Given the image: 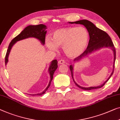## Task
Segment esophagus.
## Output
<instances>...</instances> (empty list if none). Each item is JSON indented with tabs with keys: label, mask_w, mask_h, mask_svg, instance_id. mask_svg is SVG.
I'll use <instances>...</instances> for the list:
<instances>
[{
	"label": "esophagus",
	"mask_w": 120,
	"mask_h": 120,
	"mask_svg": "<svg viewBox=\"0 0 120 120\" xmlns=\"http://www.w3.org/2000/svg\"><path fill=\"white\" fill-rule=\"evenodd\" d=\"M65 60H60L58 61V63L59 64H64L65 63Z\"/></svg>",
	"instance_id": "obj_1"
}]
</instances>
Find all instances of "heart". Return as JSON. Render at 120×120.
Wrapping results in <instances>:
<instances>
[{
	"label": "heart",
	"mask_w": 120,
	"mask_h": 120,
	"mask_svg": "<svg viewBox=\"0 0 120 120\" xmlns=\"http://www.w3.org/2000/svg\"><path fill=\"white\" fill-rule=\"evenodd\" d=\"M89 38V31L86 27L72 26L55 31L52 39L46 37L45 43L47 47L52 51H56L57 46H63V51L68 56L75 57L84 51Z\"/></svg>",
	"instance_id": "b5f03b06"
}]
</instances>
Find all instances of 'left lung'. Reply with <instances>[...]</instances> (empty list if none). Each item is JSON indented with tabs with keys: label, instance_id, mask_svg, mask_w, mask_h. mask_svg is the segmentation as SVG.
Masks as SVG:
<instances>
[{
	"label": "left lung",
	"instance_id": "obj_1",
	"mask_svg": "<svg viewBox=\"0 0 120 120\" xmlns=\"http://www.w3.org/2000/svg\"><path fill=\"white\" fill-rule=\"evenodd\" d=\"M69 23L71 24H82L85 27H86L88 31H89V35H90V39L88 43V46L86 48V49L79 56L75 58L74 61L76 60H81L82 58L86 56L89 53H91L93 51H94L95 50L100 49V48L103 47H108L110 48L113 51L114 56V64H113V70L110 76H109L108 79L103 83L101 86H94V87H89V88H84L83 86H81L79 85H78L75 82L74 79H73V67L72 65L70 66V70L71 73V76L74 81V83L78 87L81 88L82 89L85 90H90L95 89H98V88H101L105 84V83L107 82V81L109 80L112 75L113 74L114 70V66H115V62L116 60V50L115 46H114L113 43L111 39L110 36H109L108 34H107L105 31L101 30L98 29L94 24L93 22L89 21L88 20H81L79 21L75 22H69Z\"/></svg>",
	"mask_w": 120,
	"mask_h": 120
}]
</instances>
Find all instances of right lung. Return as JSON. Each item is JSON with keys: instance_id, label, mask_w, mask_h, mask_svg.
Listing matches in <instances>:
<instances>
[{"instance_id": "right-lung-1", "label": "right lung", "mask_w": 120, "mask_h": 120, "mask_svg": "<svg viewBox=\"0 0 120 120\" xmlns=\"http://www.w3.org/2000/svg\"><path fill=\"white\" fill-rule=\"evenodd\" d=\"M46 26L45 25H43V24H39V25H29L26 27V28L24 29V30L19 34H18L15 38H14L12 40L11 42H10L9 46L8 47V49L7 50L6 56H5V65H6V64L8 62V55H9L10 52L11 51V48L17 41L27 38L29 37H34L39 40L41 41V43L44 45L45 44V34L46 33ZM57 63H58L57 60H52L51 63V64H50L49 69V72L50 75V81L46 89L42 93L38 94H34L31 95H32V96H35V95H42L45 93L46 90L49 88L50 84H51V82L53 79V74H54L55 71H56L57 67H58Z\"/></svg>"}]
</instances>
